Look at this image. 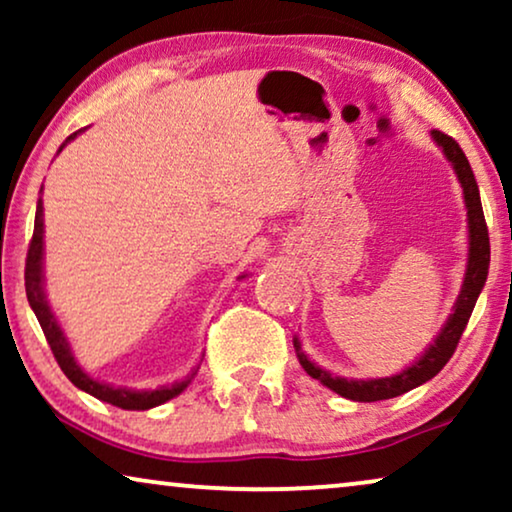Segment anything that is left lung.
<instances>
[{
    "label": "left lung",
    "mask_w": 512,
    "mask_h": 512,
    "mask_svg": "<svg viewBox=\"0 0 512 512\" xmlns=\"http://www.w3.org/2000/svg\"><path fill=\"white\" fill-rule=\"evenodd\" d=\"M433 142H436L440 149H443L445 158L450 160L454 167V174H457L461 188H464V202H466V216H468V265L464 284H461L459 298L454 303V312L450 319L445 321V326L440 328V333L433 340V345L419 356V359L408 366L401 373L391 377H380V380H345V377H335L328 373V370L319 368L317 363H312L300 349L298 338H293V347L298 352L300 366L305 368V373L319 380L324 387H328L335 394L349 398V401L359 403H373V401H387V398L401 396L405 391L419 387V384L429 382L431 377H436L447 361L452 359L454 349H457L461 333L471 319V312L475 307V300H478L482 286L487 282V270H489V233L485 214H482V202H480V191L478 184H475L473 170L468 165V158L461 151V146L454 142L450 135L440 130H431Z\"/></svg>",
    "instance_id": "left-lung-1"
}]
</instances>
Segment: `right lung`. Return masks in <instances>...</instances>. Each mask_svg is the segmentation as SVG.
Instances as JSON below:
<instances>
[{
	"label": "right lung",
	"instance_id": "obj_1",
	"mask_svg": "<svg viewBox=\"0 0 512 512\" xmlns=\"http://www.w3.org/2000/svg\"><path fill=\"white\" fill-rule=\"evenodd\" d=\"M86 130V128H83ZM83 130H76L74 135H69L58 153L65 149V146L72 142V139L79 135ZM25 291H27V300H30V307L37 314L41 331H44L48 345H51V352L58 361V366L62 368V373L69 377V382L74 387H79L86 394L100 398L104 403L116 405V408L123 410H149L156 408V405H163L170 398L179 396L184 391L195 375H198V368H193L181 382L167 384V387L153 389V391H132L125 387H111V384L97 382L95 377H90L86 370H83L79 363H76L72 347L62 333V328L58 324V319L53 317L51 305H48L46 293H44V205H41V198L37 202V216H34V233H32V242L30 249H27V261H25Z\"/></svg>",
	"mask_w": 512,
	"mask_h": 512
}]
</instances>
